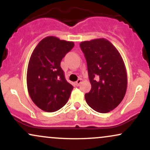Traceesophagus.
Masks as SVG:
<instances>
[{
    "mask_svg": "<svg viewBox=\"0 0 150 150\" xmlns=\"http://www.w3.org/2000/svg\"><path fill=\"white\" fill-rule=\"evenodd\" d=\"M81 82H82V79H78V80H77V82H76V85L77 86L80 85V83H81Z\"/></svg>",
    "mask_w": 150,
    "mask_h": 150,
    "instance_id": "obj_1",
    "label": "esophagus"
}]
</instances>
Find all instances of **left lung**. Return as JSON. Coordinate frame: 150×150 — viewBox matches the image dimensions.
Returning a JSON list of instances; mask_svg holds the SVG:
<instances>
[{"instance_id": "8db88e82", "label": "left lung", "mask_w": 150, "mask_h": 150, "mask_svg": "<svg viewBox=\"0 0 150 150\" xmlns=\"http://www.w3.org/2000/svg\"><path fill=\"white\" fill-rule=\"evenodd\" d=\"M87 61L92 88L85 94L87 104L99 113H108L119 105L127 89V72L123 58L107 39L80 43Z\"/></svg>"}]
</instances>
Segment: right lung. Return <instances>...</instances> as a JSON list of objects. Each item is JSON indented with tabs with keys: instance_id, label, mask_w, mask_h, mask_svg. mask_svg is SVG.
<instances>
[{
	"instance_id": "obj_1",
	"label": "right lung",
	"mask_w": 150,
	"mask_h": 150,
	"mask_svg": "<svg viewBox=\"0 0 150 150\" xmlns=\"http://www.w3.org/2000/svg\"><path fill=\"white\" fill-rule=\"evenodd\" d=\"M74 45L73 42L50 36L43 39L31 55L27 89L33 102L43 111H58L69 99L73 87L65 80L61 61Z\"/></svg>"
}]
</instances>
